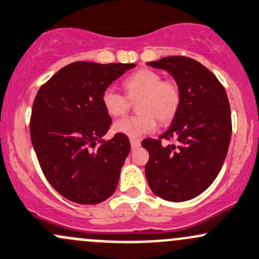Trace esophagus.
I'll use <instances>...</instances> for the list:
<instances>
[{
    "label": "esophagus",
    "instance_id": "obj_1",
    "mask_svg": "<svg viewBox=\"0 0 259 259\" xmlns=\"http://www.w3.org/2000/svg\"><path fill=\"white\" fill-rule=\"evenodd\" d=\"M130 142H131V147H132V149L138 148V147L141 146V141L140 140H135V138H132V140H131Z\"/></svg>",
    "mask_w": 259,
    "mask_h": 259
}]
</instances>
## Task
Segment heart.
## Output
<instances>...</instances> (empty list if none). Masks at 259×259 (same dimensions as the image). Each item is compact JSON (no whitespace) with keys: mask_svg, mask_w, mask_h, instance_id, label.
<instances>
[{"mask_svg":"<svg viewBox=\"0 0 259 259\" xmlns=\"http://www.w3.org/2000/svg\"><path fill=\"white\" fill-rule=\"evenodd\" d=\"M126 94L138 102L140 116H130L115 122L113 131L130 138H138L157 128V118L168 122L174 117L180 105L179 86L173 80H163V76L151 69H141L124 80ZM105 111L112 117L123 115L130 101L115 86H108L101 95Z\"/></svg>","mask_w":259,"mask_h":259,"instance_id":"b5f03b06","label":"heart"}]
</instances>
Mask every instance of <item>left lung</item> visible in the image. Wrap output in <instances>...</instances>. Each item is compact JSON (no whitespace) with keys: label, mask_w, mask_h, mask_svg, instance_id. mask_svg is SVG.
Listing matches in <instances>:
<instances>
[{"label":"left lung","mask_w":259,"mask_h":259,"mask_svg":"<svg viewBox=\"0 0 259 259\" xmlns=\"http://www.w3.org/2000/svg\"><path fill=\"white\" fill-rule=\"evenodd\" d=\"M168 71L180 90V105L170 127L159 138H147L149 153L146 178L157 196L186 201L205 191L216 179L229 151L231 111L224 86L207 68L188 57H165L147 63Z\"/></svg>","instance_id":"1"}]
</instances>
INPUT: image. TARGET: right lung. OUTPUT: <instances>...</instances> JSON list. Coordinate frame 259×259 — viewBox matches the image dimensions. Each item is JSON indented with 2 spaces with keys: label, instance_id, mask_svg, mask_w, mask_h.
Masks as SVG:
<instances>
[{
  "label": "right lung",
  "instance_id": "add662e5",
  "mask_svg": "<svg viewBox=\"0 0 259 259\" xmlns=\"http://www.w3.org/2000/svg\"><path fill=\"white\" fill-rule=\"evenodd\" d=\"M136 64L75 62L38 91L30 140L47 180L60 195L81 205L108 199L131 151L128 138L104 136L111 126L101 102L104 90Z\"/></svg>",
  "mask_w": 259,
  "mask_h": 259
}]
</instances>
